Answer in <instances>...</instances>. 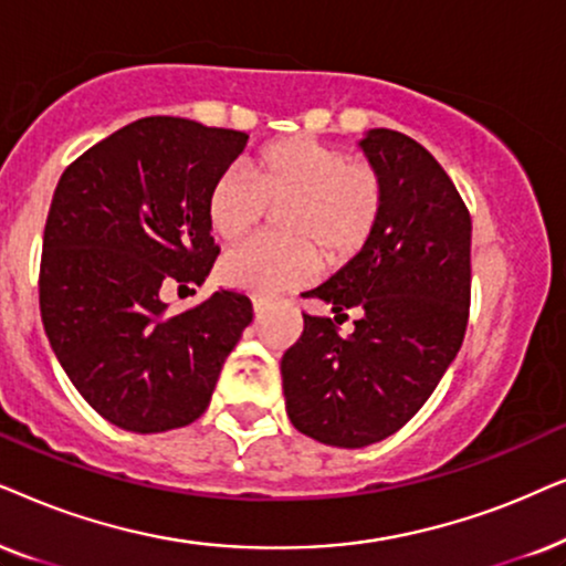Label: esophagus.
Listing matches in <instances>:
<instances>
[{
    "mask_svg": "<svg viewBox=\"0 0 566 566\" xmlns=\"http://www.w3.org/2000/svg\"><path fill=\"white\" fill-rule=\"evenodd\" d=\"M253 313H255V318H263V313H266V305H263L261 300H253Z\"/></svg>",
    "mask_w": 566,
    "mask_h": 566,
    "instance_id": "1",
    "label": "esophagus"
}]
</instances>
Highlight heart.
<instances>
[{"instance_id": "obj_1", "label": "heart", "mask_w": 566, "mask_h": 566, "mask_svg": "<svg viewBox=\"0 0 566 566\" xmlns=\"http://www.w3.org/2000/svg\"><path fill=\"white\" fill-rule=\"evenodd\" d=\"M251 175L228 170L214 180L207 220L217 238L238 243L266 220L269 207H282L276 230L284 238L251 240L220 263L228 287L255 297L303 284L315 274L318 259L328 269L357 259L386 209L378 168L311 137L271 142L253 157Z\"/></svg>"}]
</instances>
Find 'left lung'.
<instances>
[{"instance_id": "left-lung-1", "label": "left lung", "mask_w": 566, "mask_h": 566, "mask_svg": "<svg viewBox=\"0 0 566 566\" xmlns=\"http://www.w3.org/2000/svg\"><path fill=\"white\" fill-rule=\"evenodd\" d=\"M386 184L370 243L307 297L334 319L358 315L349 337L305 315L282 357L290 421L334 448H365L398 432L455 359L471 305V214L440 163L401 132L359 139Z\"/></svg>"}]
</instances>
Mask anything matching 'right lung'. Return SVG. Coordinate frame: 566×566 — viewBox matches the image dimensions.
Segmentation results:
<instances>
[{
    "label": "right lung",
    "instance_id": "add662e5",
    "mask_svg": "<svg viewBox=\"0 0 566 566\" xmlns=\"http://www.w3.org/2000/svg\"><path fill=\"white\" fill-rule=\"evenodd\" d=\"M248 134L176 116L139 118L62 172L41 255V318L82 398L129 432L191 424L253 321L217 290L170 313L163 292L205 284L220 248L207 220L214 180Z\"/></svg>",
    "mask_w": 566,
    "mask_h": 566
}]
</instances>
